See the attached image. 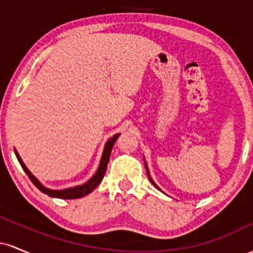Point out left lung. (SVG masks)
<instances>
[{
    "label": "left lung",
    "instance_id": "left-lung-1",
    "mask_svg": "<svg viewBox=\"0 0 253 253\" xmlns=\"http://www.w3.org/2000/svg\"><path fill=\"white\" fill-rule=\"evenodd\" d=\"M146 172H147V176H149V179H150V182H151V183H152V184H153V185H155V187L157 188V189H159V188H158V187H157V184H156V183H155V182H153V181H152V178H151V177H150V175H149V170H147V167H146Z\"/></svg>",
    "mask_w": 253,
    "mask_h": 253
}]
</instances>
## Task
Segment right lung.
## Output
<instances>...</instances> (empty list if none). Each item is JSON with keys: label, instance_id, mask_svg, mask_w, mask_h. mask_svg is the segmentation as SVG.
Wrapping results in <instances>:
<instances>
[{"label": "right lung", "instance_id": "obj_1", "mask_svg": "<svg viewBox=\"0 0 253 253\" xmlns=\"http://www.w3.org/2000/svg\"><path fill=\"white\" fill-rule=\"evenodd\" d=\"M119 135H120V134H115L114 136H113V138H110L109 140L107 141L106 146H104L102 158H101L100 167H98L96 173H95V175L92 176L88 182L84 183V184L78 185V187H75V188H69V189H64V190H50V189H46L45 187H42V185L40 184L39 181H38L36 177L32 175L30 171H28L27 168L25 167V164L22 163L21 158H20V156L17 155L16 151H15V155H16L17 161H19V163L21 164L22 169L25 170V172L27 173V176L30 177L32 183H33V184L36 185V187L40 191H42V193L46 194V195H48L51 197H57V199H63V200L80 199V197H83V196L88 195L89 193H91V191L94 190L95 188H96L97 185L100 184L101 181L103 179V176H104V173H106V170H107V165H108V162H109L110 152H112L113 146H114L115 141H117Z\"/></svg>", "mask_w": 253, "mask_h": 253}]
</instances>
